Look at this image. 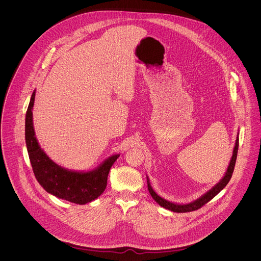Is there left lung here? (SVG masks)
<instances>
[{
    "mask_svg": "<svg viewBox=\"0 0 261 261\" xmlns=\"http://www.w3.org/2000/svg\"><path fill=\"white\" fill-rule=\"evenodd\" d=\"M238 144H239V139H238V135L236 138V142H235V146L233 149V154L231 156L229 166L227 168L226 173L224 174L223 178L215 185L212 187L209 191H207L205 194H203L201 197H199L198 199L187 203V204H179V203H174V202H170L164 198H162L161 196H159L152 189V187L150 186L149 183V177H147V183H148V189H149V194L152 197V199L162 207L173 211V212H177V213H186V212H191V211H195L198 210L199 208H201L203 205H205L206 203H208L210 200H212L221 190H223L226 185L229 183L233 171H234V167H235V163H236V158H237V151H238Z\"/></svg>",
    "mask_w": 261,
    "mask_h": 261,
    "instance_id": "left-lung-1",
    "label": "left lung"
}]
</instances>
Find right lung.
Masks as SVG:
<instances>
[{
  "label": "right lung",
  "instance_id": "1",
  "mask_svg": "<svg viewBox=\"0 0 261 261\" xmlns=\"http://www.w3.org/2000/svg\"><path fill=\"white\" fill-rule=\"evenodd\" d=\"M35 90L32 93L25 120V140L29 159L39 184L51 195L84 205L98 198L106 190L108 176L118 153L111 155L97 168L88 172L65 169L53 162L38 143L33 125Z\"/></svg>",
  "mask_w": 261,
  "mask_h": 261
}]
</instances>
